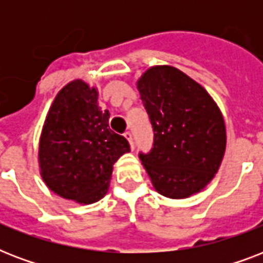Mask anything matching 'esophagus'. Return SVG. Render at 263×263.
Segmentation results:
<instances>
[{
    "instance_id": "obj_1",
    "label": "esophagus",
    "mask_w": 263,
    "mask_h": 263,
    "mask_svg": "<svg viewBox=\"0 0 263 263\" xmlns=\"http://www.w3.org/2000/svg\"><path fill=\"white\" fill-rule=\"evenodd\" d=\"M124 136H125V139L128 140V143H129V146H131L132 150H134V147H135V146H134V139H132L131 132H125V134H124Z\"/></svg>"
}]
</instances>
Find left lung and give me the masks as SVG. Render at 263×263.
<instances>
[{
    "label": "left lung",
    "instance_id": "1",
    "mask_svg": "<svg viewBox=\"0 0 263 263\" xmlns=\"http://www.w3.org/2000/svg\"><path fill=\"white\" fill-rule=\"evenodd\" d=\"M136 87L154 131L152 152L139 158L156 191L171 199L202 191L227 147L220 107L199 83L171 65L148 68Z\"/></svg>",
    "mask_w": 263,
    "mask_h": 263
}]
</instances>
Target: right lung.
<instances>
[{"label":"right lung","instance_id":"1","mask_svg":"<svg viewBox=\"0 0 263 263\" xmlns=\"http://www.w3.org/2000/svg\"><path fill=\"white\" fill-rule=\"evenodd\" d=\"M98 91L73 80L59 91L39 139L43 181L65 199L90 204L106 195L113 165L129 153L124 136L109 128V110L98 106Z\"/></svg>","mask_w":263,"mask_h":263}]
</instances>
